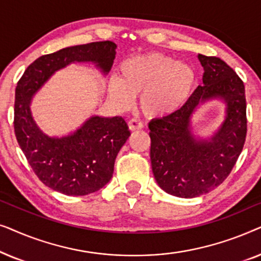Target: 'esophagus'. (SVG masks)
Returning a JSON list of instances; mask_svg holds the SVG:
<instances>
[{"instance_id":"obj_1","label":"esophagus","mask_w":261,"mask_h":261,"mask_svg":"<svg viewBox=\"0 0 261 261\" xmlns=\"http://www.w3.org/2000/svg\"><path fill=\"white\" fill-rule=\"evenodd\" d=\"M128 127H129L130 130H139V129H142L144 124H142L141 121H139L137 119H132L128 121Z\"/></svg>"}]
</instances>
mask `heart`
Segmentation results:
<instances>
[{"label": "heart", "mask_w": 261, "mask_h": 261, "mask_svg": "<svg viewBox=\"0 0 261 261\" xmlns=\"http://www.w3.org/2000/svg\"><path fill=\"white\" fill-rule=\"evenodd\" d=\"M196 74L191 66L162 53L151 52L124 59L117 78L108 83V94L117 108L127 109L140 94L145 115L162 117L180 108L191 94Z\"/></svg>", "instance_id": "heart-1"}]
</instances>
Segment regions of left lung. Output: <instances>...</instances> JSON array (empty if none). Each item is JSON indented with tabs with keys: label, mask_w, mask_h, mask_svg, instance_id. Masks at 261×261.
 Segmentation results:
<instances>
[{
	"label": "left lung",
	"mask_w": 261,
	"mask_h": 261,
	"mask_svg": "<svg viewBox=\"0 0 261 261\" xmlns=\"http://www.w3.org/2000/svg\"><path fill=\"white\" fill-rule=\"evenodd\" d=\"M204 73L180 109L148 123L151 164L156 183L167 194L194 198L212 191L229 176L244 148L247 133L245 85L229 65L217 57L198 55ZM220 98L226 119L210 141L191 133V116L199 102Z\"/></svg>",
	"instance_id": "1"
}]
</instances>
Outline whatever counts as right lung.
Here are the masks:
<instances>
[{"mask_svg":"<svg viewBox=\"0 0 261 261\" xmlns=\"http://www.w3.org/2000/svg\"><path fill=\"white\" fill-rule=\"evenodd\" d=\"M113 41L71 46L39 57L17 82L14 130L34 173L46 187L67 196L99 190L112 179L114 164L130 132L123 117L91 116L76 132L62 138L46 135L31 113V102L56 71L71 63H94L108 73L115 59Z\"/></svg>","mask_w":261,"mask_h":261,"instance_id":"1","label":"right lung"}]
</instances>
